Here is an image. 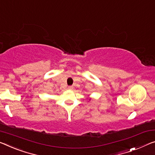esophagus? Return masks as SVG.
I'll use <instances>...</instances> for the list:
<instances>
[{
    "label": "esophagus",
    "instance_id": "34e87169",
    "mask_svg": "<svg viewBox=\"0 0 155 155\" xmlns=\"http://www.w3.org/2000/svg\"><path fill=\"white\" fill-rule=\"evenodd\" d=\"M73 86H69V87H68V90H73Z\"/></svg>",
    "mask_w": 155,
    "mask_h": 155
}]
</instances>
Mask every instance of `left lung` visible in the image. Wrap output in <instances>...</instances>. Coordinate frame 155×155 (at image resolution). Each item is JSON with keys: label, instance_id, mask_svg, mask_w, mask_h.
I'll list each match as a JSON object with an SVG mask.
<instances>
[{"label": "left lung", "instance_id": "obj_1", "mask_svg": "<svg viewBox=\"0 0 155 155\" xmlns=\"http://www.w3.org/2000/svg\"><path fill=\"white\" fill-rule=\"evenodd\" d=\"M88 99H89V101H91V97H89Z\"/></svg>", "mask_w": 155, "mask_h": 155}]
</instances>
